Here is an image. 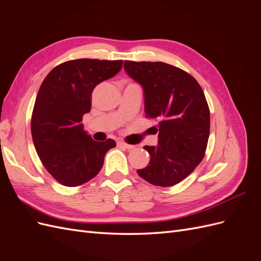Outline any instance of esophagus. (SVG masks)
<instances>
[{
    "mask_svg": "<svg viewBox=\"0 0 261 261\" xmlns=\"http://www.w3.org/2000/svg\"><path fill=\"white\" fill-rule=\"evenodd\" d=\"M117 146H118V147H123V148H126V149H128V150H132V149L135 148V146L126 144V143H124V141H117Z\"/></svg>",
    "mask_w": 261,
    "mask_h": 261,
    "instance_id": "esophagus-1",
    "label": "esophagus"
}]
</instances>
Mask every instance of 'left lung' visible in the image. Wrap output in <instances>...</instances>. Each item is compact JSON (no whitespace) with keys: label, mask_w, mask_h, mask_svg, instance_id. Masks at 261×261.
Here are the masks:
<instances>
[{"label":"left lung","mask_w":261,"mask_h":261,"mask_svg":"<svg viewBox=\"0 0 261 261\" xmlns=\"http://www.w3.org/2000/svg\"><path fill=\"white\" fill-rule=\"evenodd\" d=\"M124 69L144 91L147 117L159 118L156 146H145L149 164L137 170L150 184L173 186L196 169L206 151L210 112L193 76L163 62L125 61Z\"/></svg>","instance_id":"left-lung-1"}]
</instances>
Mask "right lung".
Returning a JSON list of instances; mask_svg holds the SVG:
<instances>
[{
  "mask_svg": "<svg viewBox=\"0 0 261 261\" xmlns=\"http://www.w3.org/2000/svg\"><path fill=\"white\" fill-rule=\"evenodd\" d=\"M123 61L81 59L62 63L44 78L31 117L36 151L50 174L65 186H80L100 172L113 139L93 140L83 128L98 84L120 72Z\"/></svg>",
  "mask_w": 261,
  "mask_h": 261,
  "instance_id": "1",
  "label": "right lung"
}]
</instances>
